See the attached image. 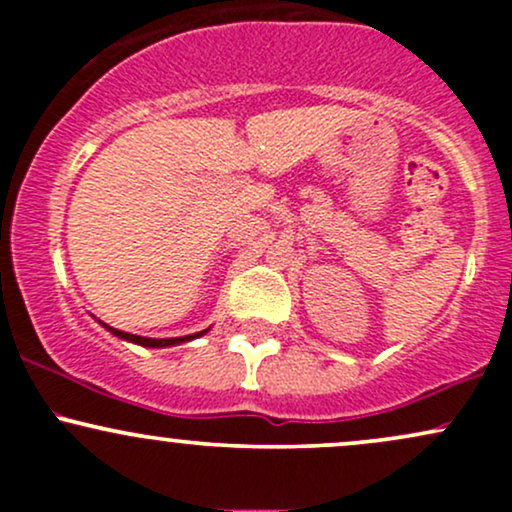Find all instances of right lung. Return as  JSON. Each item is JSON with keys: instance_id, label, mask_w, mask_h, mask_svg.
Listing matches in <instances>:
<instances>
[{"instance_id": "add662e5", "label": "right lung", "mask_w": 512, "mask_h": 512, "mask_svg": "<svg viewBox=\"0 0 512 512\" xmlns=\"http://www.w3.org/2000/svg\"><path fill=\"white\" fill-rule=\"evenodd\" d=\"M108 332H113L115 337L120 339H127V342L132 344H139V346H151V349H163V346H175V344H182V342H190V339H197L202 337L204 332H197V334H187V337H173V339H149V337H137V334H129V332H122V330H115V327H108L105 322H101Z\"/></svg>"}]
</instances>
